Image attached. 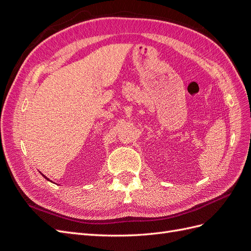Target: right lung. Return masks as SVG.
<instances>
[{
	"label": "right lung",
	"instance_id": "obj_1",
	"mask_svg": "<svg viewBox=\"0 0 251 251\" xmlns=\"http://www.w3.org/2000/svg\"><path fill=\"white\" fill-rule=\"evenodd\" d=\"M42 175H43V174H42ZM43 176H44V178H46V179H47V180H48V181H51V180H50V179H49V178H47V177H45V175H43ZM51 182H52V181H51Z\"/></svg>",
	"mask_w": 251,
	"mask_h": 251
}]
</instances>
